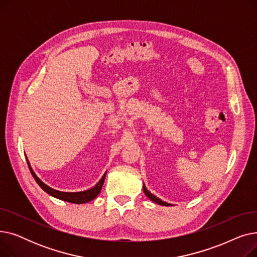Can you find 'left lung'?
<instances>
[{
    "label": "left lung",
    "mask_w": 257,
    "mask_h": 257,
    "mask_svg": "<svg viewBox=\"0 0 257 257\" xmlns=\"http://www.w3.org/2000/svg\"><path fill=\"white\" fill-rule=\"evenodd\" d=\"M143 190H144L145 195H146L148 198H149L151 201L155 202V203H157V204H159V205H161V206H171V205H172V204H170V203H167V202H165V201H163V200H160L159 198H157V197L154 196L153 194H151L149 191L147 190V187H146L145 184H143Z\"/></svg>",
    "instance_id": "8db88e82"
}]
</instances>
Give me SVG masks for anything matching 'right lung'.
Instances as JSON below:
<instances>
[{
	"label": "right lung",
	"instance_id": "1",
	"mask_svg": "<svg viewBox=\"0 0 257 257\" xmlns=\"http://www.w3.org/2000/svg\"><path fill=\"white\" fill-rule=\"evenodd\" d=\"M27 159V163H28V166H29V170L32 174L33 178L35 179L36 183L43 188V190L49 194L50 196L56 198V199H59V200H62V201H65V202H70V203H75V204H83V203H87V202L93 200L94 198H96L101 190H102V186L104 184V180H105V177H106V173H104V175L102 176V178L99 180V182L94 185L93 187L89 188V190H86V191H82V192H61V191H57V190H54V188L50 187L49 185H47L44 181L40 180L37 176L36 174L34 173L33 169L31 168V165L29 163L28 158Z\"/></svg>",
	"mask_w": 257,
	"mask_h": 257
}]
</instances>
